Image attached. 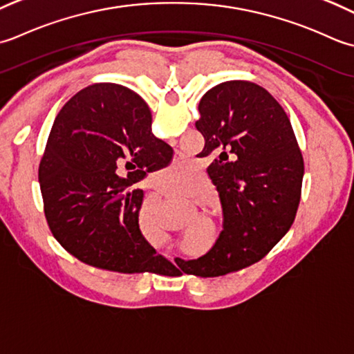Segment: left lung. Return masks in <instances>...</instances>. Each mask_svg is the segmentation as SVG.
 I'll return each instance as SVG.
<instances>
[{
    "instance_id": "8db88e82",
    "label": "left lung",
    "mask_w": 354,
    "mask_h": 354,
    "mask_svg": "<svg viewBox=\"0 0 354 354\" xmlns=\"http://www.w3.org/2000/svg\"><path fill=\"white\" fill-rule=\"evenodd\" d=\"M196 128L214 154L207 174L220 192L225 229L206 255L182 263L187 275L215 278L258 263L297 215L304 162L284 108L249 81L206 91ZM203 149V151H205Z\"/></svg>"
}]
</instances>
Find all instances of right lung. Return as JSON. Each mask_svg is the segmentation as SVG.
I'll use <instances>...</instances> for the list:
<instances>
[{"instance_id": "add662e5", "label": "right lung", "mask_w": 354, "mask_h": 354, "mask_svg": "<svg viewBox=\"0 0 354 354\" xmlns=\"http://www.w3.org/2000/svg\"><path fill=\"white\" fill-rule=\"evenodd\" d=\"M172 154L151 133V111L137 93L118 84L76 93L57 113L38 172L56 241L96 269L177 272L140 232L143 191L136 187L147 172L168 167Z\"/></svg>"}]
</instances>
